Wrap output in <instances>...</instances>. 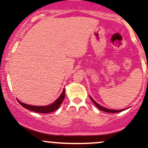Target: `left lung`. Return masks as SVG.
Returning <instances> with one entry per match:
<instances>
[{
	"instance_id": "1",
	"label": "left lung",
	"mask_w": 148,
	"mask_h": 148,
	"mask_svg": "<svg viewBox=\"0 0 148 148\" xmlns=\"http://www.w3.org/2000/svg\"><path fill=\"white\" fill-rule=\"evenodd\" d=\"M90 99H91V100L92 101V102L94 103V105L96 106L97 107V108H99V109H100L101 111H102L108 112V113H119V112H121V111H123V110H124V109H122V110H112V109H108V108H104V107H103V106H101L99 105V103H97L95 101L94 99H93L91 97V96H90Z\"/></svg>"
}]
</instances>
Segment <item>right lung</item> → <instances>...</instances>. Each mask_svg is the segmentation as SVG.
<instances>
[{
  "instance_id": "1",
  "label": "right lung",
  "mask_w": 148,
  "mask_h": 148,
  "mask_svg": "<svg viewBox=\"0 0 148 148\" xmlns=\"http://www.w3.org/2000/svg\"><path fill=\"white\" fill-rule=\"evenodd\" d=\"M65 96V88H64L62 93L59 96L58 99L55 101L51 103L50 105L45 106H31L28 105V104L23 103L21 101H20L19 100H18V101L19 102V103L21 104L23 107H24L26 109H28L29 111H32L34 112H36V113H51V112H53L56 111L57 109H58L60 108V106H61L62 103L63 102Z\"/></svg>"
}]
</instances>
